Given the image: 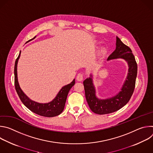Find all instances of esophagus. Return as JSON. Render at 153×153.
I'll return each instance as SVG.
<instances>
[{
    "instance_id": "obj_1",
    "label": "esophagus",
    "mask_w": 153,
    "mask_h": 153,
    "mask_svg": "<svg viewBox=\"0 0 153 153\" xmlns=\"http://www.w3.org/2000/svg\"><path fill=\"white\" fill-rule=\"evenodd\" d=\"M83 74H81V73H79V74H78V75L77 76L76 79H77V81L80 82V81H82V80H83Z\"/></svg>"
}]
</instances>
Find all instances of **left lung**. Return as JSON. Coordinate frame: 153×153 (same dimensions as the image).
<instances>
[{
  "label": "left lung",
  "instance_id": "left-lung-1",
  "mask_svg": "<svg viewBox=\"0 0 153 153\" xmlns=\"http://www.w3.org/2000/svg\"><path fill=\"white\" fill-rule=\"evenodd\" d=\"M118 58L123 59L128 62L129 69L121 91L114 97L105 100L97 99L95 94L92 76L83 81L86 101L91 110L96 114H106L120 110L129 102L133 94L137 73V65L131 50L116 37V48L108 57V60Z\"/></svg>",
  "mask_w": 153,
  "mask_h": 153
}]
</instances>
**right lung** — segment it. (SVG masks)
<instances>
[{
	"label": "right lung",
	"mask_w": 153,
	"mask_h": 153,
	"mask_svg": "<svg viewBox=\"0 0 153 153\" xmlns=\"http://www.w3.org/2000/svg\"><path fill=\"white\" fill-rule=\"evenodd\" d=\"M30 40L29 41L34 39ZM20 52L16 60L15 65H14V85L16 92L24 105L28 108L30 111L32 112L43 117H51L59 115L63 111L65 107V102L67 98L68 94L69 91L75 84V80L74 79L73 82L62 87V89L60 90L59 93L55 99L50 103H39L30 99L20 89L18 80H17V62L20 57Z\"/></svg>",
	"instance_id": "1"
}]
</instances>
